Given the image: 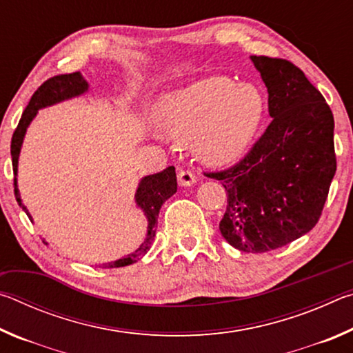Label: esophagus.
<instances>
[{
    "label": "esophagus",
    "mask_w": 353,
    "mask_h": 353,
    "mask_svg": "<svg viewBox=\"0 0 353 353\" xmlns=\"http://www.w3.org/2000/svg\"><path fill=\"white\" fill-rule=\"evenodd\" d=\"M177 181L181 187H191V185L196 183V176L191 171H179Z\"/></svg>",
    "instance_id": "esophagus-1"
}]
</instances>
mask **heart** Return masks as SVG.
I'll use <instances>...</instances> for the list:
<instances>
[{
  "mask_svg": "<svg viewBox=\"0 0 353 353\" xmlns=\"http://www.w3.org/2000/svg\"><path fill=\"white\" fill-rule=\"evenodd\" d=\"M265 110L259 87L210 76L165 94L159 123L170 139L191 143L201 162L227 166L248 152Z\"/></svg>",
  "mask_w": 353,
  "mask_h": 353,
  "instance_id": "obj_1",
  "label": "heart"
}]
</instances>
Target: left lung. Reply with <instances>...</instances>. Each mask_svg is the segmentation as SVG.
I'll return each mask as SVG.
<instances>
[{"instance_id":"1","label":"left lung","mask_w":353,"mask_h":353,"mask_svg":"<svg viewBox=\"0 0 353 353\" xmlns=\"http://www.w3.org/2000/svg\"><path fill=\"white\" fill-rule=\"evenodd\" d=\"M268 88L272 121L223 181L224 240L241 252L286 246L318 223L336 171L333 113L302 70L283 59L250 56Z\"/></svg>"}]
</instances>
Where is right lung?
Wrapping results in <instances>:
<instances>
[{"instance_id":"obj_1","label":"right lung","mask_w":353,"mask_h":353,"mask_svg":"<svg viewBox=\"0 0 353 353\" xmlns=\"http://www.w3.org/2000/svg\"><path fill=\"white\" fill-rule=\"evenodd\" d=\"M87 92H88V82L83 79V76L79 73V71H76V73H71V74H61V76L51 77V79H48L45 83H41L39 90L32 94L28 107L25 109V112H23L19 126H17L14 135H12L10 155H12V166H14V176H15L14 177L15 198H17V202H19V205L26 212V214L31 219H32L31 213H29L26 205L23 204L19 185H17L19 159H20V152H21V146H23V140H25L26 130L32 119L37 117L40 109L59 104L62 103V101H67L71 98H77ZM176 191H177V179H176L174 166H168V168L163 170L162 172H157V174L141 177V181L139 182V187H137V191H135V204L143 212V214H145V218L148 221L145 241L140 244V248L137 249L135 252H130L115 261L103 263V265H98V266L99 268L128 266V265H132L135 261H139L143 255H146V252L151 249L154 243L155 227H157V218H159L160 208H162L163 202L166 199H170Z\"/></svg>"}]
</instances>
